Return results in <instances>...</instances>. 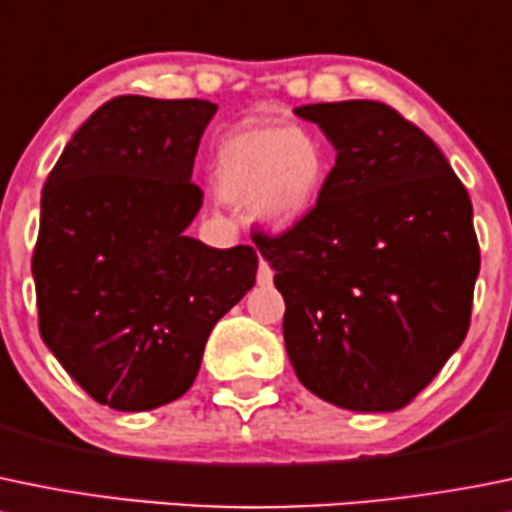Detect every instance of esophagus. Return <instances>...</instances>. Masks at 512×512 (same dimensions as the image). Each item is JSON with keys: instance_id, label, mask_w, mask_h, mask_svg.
Listing matches in <instances>:
<instances>
[{"instance_id": "obj_1", "label": "esophagus", "mask_w": 512, "mask_h": 512, "mask_svg": "<svg viewBox=\"0 0 512 512\" xmlns=\"http://www.w3.org/2000/svg\"><path fill=\"white\" fill-rule=\"evenodd\" d=\"M272 282V267L267 265L265 260H260V267H257V285H270Z\"/></svg>"}]
</instances>
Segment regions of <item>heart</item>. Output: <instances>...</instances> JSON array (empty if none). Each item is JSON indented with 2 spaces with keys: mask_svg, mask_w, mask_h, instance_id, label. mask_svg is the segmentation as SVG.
<instances>
[{
  "mask_svg": "<svg viewBox=\"0 0 512 512\" xmlns=\"http://www.w3.org/2000/svg\"><path fill=\"white\" fill-rule=\"evenodd\" d=\"M327 180V150L302 127L250 124L217 150L215 187L222 200L247 205L262 225L287 230L305 220Z\"/></svg>",
  "mask_w": 512,
  "mask_h": 512,
  "instance_id": "b5f03b06",
  "label": "heart"
}]
</instances>
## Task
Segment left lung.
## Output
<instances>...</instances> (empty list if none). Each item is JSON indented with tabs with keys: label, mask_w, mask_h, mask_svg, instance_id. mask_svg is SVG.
<instances>
[{
	"label": "left lung",
	"mask_w": 512,
	"mask_h": 512,
	"mask_svg": "<svg viewBox=\"0 0 512 512\" xmlns=\"http://www.w3.org/2000/svg\"><path fill=\"white\" fill-rule=\"evenodd\" d=\"M295 114L337 157L310 215L255 240L285 297L287 357L317 398L393 413L468 335L480 272L473 205L438 145L388 104Z\"/></svg>",
	"instance_id": "left-lung-1"
}]
</instances>
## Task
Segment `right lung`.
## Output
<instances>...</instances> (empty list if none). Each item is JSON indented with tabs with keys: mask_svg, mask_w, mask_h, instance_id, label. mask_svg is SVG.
Returning <instances> with one entry per match:
<instances>
[{
	"mask_svg": "<svg viewBox=\"0 0 512 512\" xmlns=\"http://www.w3.org/2000/svg\"><path fill=\"white\" fill-rule=\"evenodd\" d=\"M207 99H109L42 190L32 257L39 335L79 388L122 413L182 398L212 327L255 285L250 245L187 237Z\"/></svg>",
	"mask_w": 512,
	"mask_h": 512,
	"instance_id": "1",
	"label": "right lung"
}]
</instances>
